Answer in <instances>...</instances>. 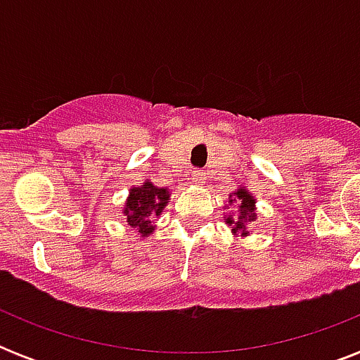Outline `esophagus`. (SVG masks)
<instances>
[{
    "label": "esophagus",
    "mask_w": 360,
    "mask_h": 360,
    "mask_svg": "<svg viewBox=\"0 0 360 360\" xmlns=\"http://www.w3.org/2000/svg\"><path fill=\"white\" fill-rule=\"evenodd\" d=\"M191 179L194 185H203V183H205V174L200 172V169H194V172L191 174Z\"/></svg>",
    "instance_id": "1"
}]
</instances>
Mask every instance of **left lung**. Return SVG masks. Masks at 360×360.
<instances>
[{"label":"left lung","instance_id":"obj_1","mask_svg":"<svg viewBox=\"0 0 360 360\" xmlns=\"http://www.w3.org/2000/svg\"><path fill=\"white\" fill-rule=\"evenodd\" d=\"M224 222L231 226V233L236 237H248L250 236V224L257 220V207L256 198L252 196V192L243 185H239L236 191L228 196V203H224Z\"/></svg>","mask_w":360,"mask_h":360}]
</instances>
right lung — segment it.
Listing matches in <instances>:
<instances>
[{
    "label": "right lung",
    "instance_id": "add662e5",
    "mask_svg": "<svg viewBox=\"0 0 360 360\" xmlns=\"http://www.w3.org/2000/svg\"><path fill=\"white\" fill-rule=\"evenodd\" d=\"M169 196L172 192L168 186L153 185L151 179H146L141 185L130 186L129 196L121 209L124 217L123 220L130 228H134L140 237H149L157 228L153 224V220L162 214L164 207L169 202Z\"/></svg>",
    "mask_w": 360,
    "mask_h": 360
}]
</instances>
